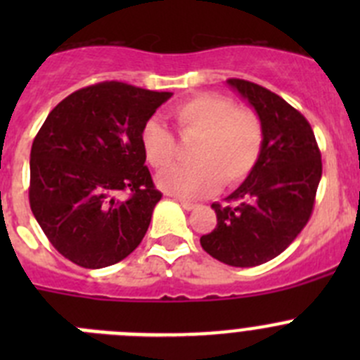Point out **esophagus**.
<instances>
[{
    "mask_svg": "<svg viewBox=\"0 0 360 360\" xmlns=\"http://www.w3.org/2000/svg\"><path fill=\"white\" fill-rule=\"evenodd\" d=\"M176 202L180 203V205H182V207L186 209V211H193V209H196V207H198V205H196V203L189 202V200H182V198H178Z\"/></svg>",
    "mask_w": 360,
    "mask_h": 360,
    "instance_id": "esophagus-1",
    "label": "esophagus"
}]
</instances>
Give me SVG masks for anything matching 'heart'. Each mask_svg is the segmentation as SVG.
<instances>
[{"label": "heart", "instance_id": "obj_1", "mask_svg": "<svg viewBox=\"0 0 360 360\" xmlns=\"http://www.w3.org/2000/svg\"><path fill=\"white\" fill-rule=\"evenodd\" d=\"M178 133L198 136L191 151L189 167H173L157 178L160 189L180 198H200L219 187L236 186L252 173L263 148V124L249 108L232 98L200 94L176 104L171 111ZM141 149L151 167L162 171L174 162V139L158 120L141 129Z\"/></svg>", "mask_w": 360, "mask_h": 360}]
</instances>
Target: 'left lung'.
I'll return each instance as SVG.
<instances>
[{
	"instance_id": "8db88e82",
	"label": "left lung",
	"mask_w": 360,
	"mask_h": 360,
	"mask_svg": "<svg viewBox=\"0 0 360 360\" xmlns=\"http://www.w3.org/2000/svg\"><path fill=\"white\" fill-rule=\"evenodd\" d=\"M227 82L256 110L263 148L229 205H211L218 224L200 243L225 265L257 266L279 256L308 224L323 164L310 124L285 98L243 79Z\"/></svg>"
}]
</instances>
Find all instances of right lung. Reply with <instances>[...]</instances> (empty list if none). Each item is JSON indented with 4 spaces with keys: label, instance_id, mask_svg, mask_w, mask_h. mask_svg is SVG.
Listing matches in <instances>:
<instances>
[{
    "label": "right lung",
    "instance_id": "1",
    "mask_svg": "<svg viewBox=\"0 0 360 360\" xmlns=\"http://www.w3.org/2000/svg\"><path fill=\"white\" fill-rule=\"evenodd\" d=\"M171 95L98 82L63 98L41 126L30 151V209L75 265H115L141 245L162 198L141 129ZM122 190L128 199L120 198Z\"/></svg>",
    "mask_w": 360,
    "mask_h": 360
}]
</instances>
